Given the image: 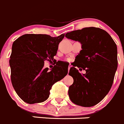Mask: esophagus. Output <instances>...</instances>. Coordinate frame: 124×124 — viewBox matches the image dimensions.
<instances>
[{"label":"esophagus","instance_id":"34e87169","mask_svg":"<svg viewBox=\"0 0 124 124\" xmlns=\"http://www.w3.org/2000/svg\"><path fill=\"white\" fill-rule=\"evenodd\" d=\"M71 67V64H69V67H68V69H69V70H70V67Z\"/></svg>","mask_w":124,"mask_h":124}]
</instances>
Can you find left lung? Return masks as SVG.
Listing matches in <instances>:
<instances>
[{
  "instance_id": "1",
  "label": "left lung",
  "mask_w": 124,
  "mask_h": 124,
  "mask_svg": "<svg viewBox=\"0 0 124 124\" xmlns=\"http://www.w3.org/2000/svg\"><path fill=\"white\" fill-rule=\"evenodd\" d=\"M65 36L82 45L76 57L80 66L75 64L69 73L73 78L69 96L77 105L93 106L105 97L112 86L118 67L116 45L107 31L94 27L68 32ZM76 66L86 73L80 74Z\"/></svg>"
}]
</instances>
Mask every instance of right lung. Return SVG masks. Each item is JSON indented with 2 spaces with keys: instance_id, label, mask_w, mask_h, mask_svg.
<instances>
[{
  "instance_id": "1",
  "label": "right lung",
  "mask_w": 124,
  "mask_h": 124,
  "mask_svg": "<svg viewBox=\"0 0 124 124\" xmlns=\"http://www.w3.org/2000/svg\"><path fill=\"white\" fill-rule=\"evenodd\" d=\"M64 37V34L57 37L26 34L14 42L9 60L11 82L16 94L25 103L47 100L54 84L67 75L68 67L66 69L60 63L50 71L43 67L45 61H54V56Z\"/></svg>"
}]
</instances>
